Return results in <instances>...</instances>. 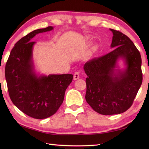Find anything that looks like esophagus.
Masks as SVG:
<instances>
[{
	"instance_id": "1",
	"label": "esophagus",
	"mask_w": 149,
	"mask_h": 149,
	"mask_svg": "<svg viewBox=\"0 0 149 149\" xmlns=\"http://www.w3.org/2000/svg\"><path fill=\"white\" fill-rule=\"evenodd\" d=\"M79 79V72H75L74 75V80H77Z\"/></svg>"
}]
</instances>
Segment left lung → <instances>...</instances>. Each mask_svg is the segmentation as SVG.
Segmentation results:
<instances>
[{
	"instance_id": "left-lung-1",
	"label": "left lung",
	"mask_w": 149,
	"mask_h": 149,
	"mask_svg": "<svg viewBox=\"0 0 149 149\" xmlns=\"http://www.w3.org/2000/svg\"><path fill=\"white\" fill-rule=\"evenodd\" d=\"M113 33L111 48L106 55L93 58L84 65L86 79L85 99L101 115L120 114L132 105L142 83L141 58L133 42L120 31ZM122 60L125 67L118 65Z\"/></svg>"
}]
</instances>
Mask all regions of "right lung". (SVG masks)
Listing matches in <instances>:
<instances>
[{
	"instance_id": "add662e5",
	"label": "right lung",
	"mask_w": 149,
	"mask_h": 149,
	"mask_svg": "<svg viewBox=\"0 0 149 149\" xmlns=\"http://www.w3.org/2000/svg\"><path fill=\"white\" fill-rule=\"evenodd\" d=\"M52 26L31 32L15 43L5 68L10 99L21 111L32 118L44 119L53 115L64 100L72 74H40L36 72L33 50L36 34L50 31Z\"/></svg>"
}]
</instances>
